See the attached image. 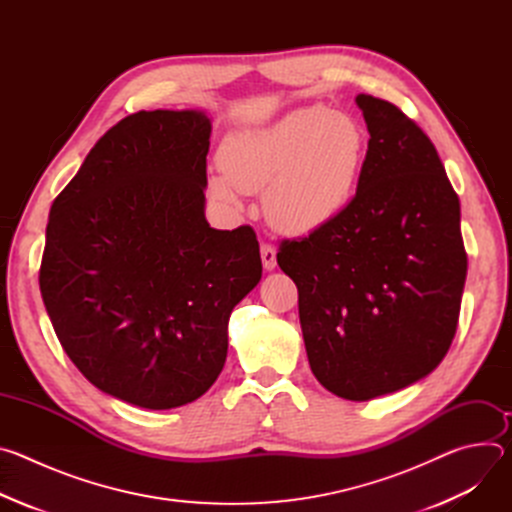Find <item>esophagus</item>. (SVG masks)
<instances>
[{
	"label": "esophagus",
	"mask_w": 512,
	"mask_h": 512,
	"mask_svg": "<svg viewBox=\"0 0 512 512\" xmlns=\"http://www.w3.org/2000/svg\"><path fill=\"white\" fill-rule=\"evenodd\" d=\"M261 261L267 271H273L277 267V251L273 245H269V243L261 245Z\"/></svg>",
	"instance_id": "34e87169"
}]
</instances>
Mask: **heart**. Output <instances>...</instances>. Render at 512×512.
<instances>
[{
  "mask_svg": "<svg viewBox=\"0 0 512 512\" xmlns=\"http://www.w3.org/2000/svg\"><path fill=\"white\" fill-rule=\"evenodd\" d=\"M369 154V133L350 113L326 105L287 111L229 133L218 150L223 176L208 186L223 202L263 192L267 221L287 235H312L352 204Z\"/></svg>",
  "mask_w": 512,
  "mask_h": 512,
  "instance_id": "b5f03b06",
  "label": "heart"
}]
</instances>
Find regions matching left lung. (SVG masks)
I'll list each match as a JSON object with an SVG mask.
<instances>
[{
  "instance_id": "left-lung-1",
  "label": "left lung",
  "mask_w": 512,
  "mask_h": 512,
  "mask_svg": "<svg viewBox=\"0 0 512 512\" xmlns=\"http://www.w3.org/2000/svg\"><path fill=\"white\" fill-rule=\"evenodd\" d=\"M369 154L330 227L283 241L314 377L369 401L427 377L458 326L468 257L460 200L429 137L393 103L356 95Z\"/></svg>"
}]
</instances>
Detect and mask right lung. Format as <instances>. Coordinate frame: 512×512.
Returning a JSON list of instances; mask_svg holds the SVG:
<instances>
[{"label": "right lung", "mask_w": 512, "mask_h": 512, "mask_svg": "<svg viewBox=\"0 0 512 512\" xmlns=\"http://www.w3.org/2000/svg\"><path fill=\"white\" fill-rule=\"evenodd\" d=\"M210 131L196 109L121 119L48 216L40 291L54 332L99 391L143 409L212 387L231 312L263 271L251 227L204 216Z\"/></svg>", "instance_id": "right-lung-1"}]
</instances>
